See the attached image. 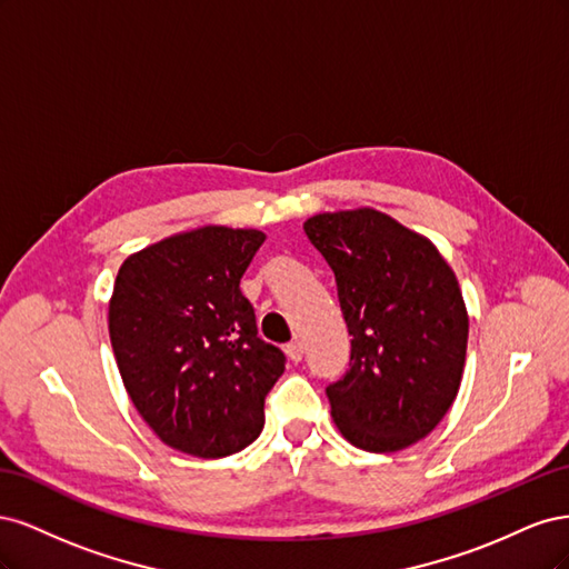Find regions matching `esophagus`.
I'll return each instance as SVG.
<instances>
[{
    "label": "esophagus",
    "instance_id": "esophagus-1",
    "mask_svg": "<svg viewBox=\"0 0 569 569\" xmlns=\"http://www.w3.org/2000/svg\"><path fill=\"white\" fill-rule=\"evenodd\" d=\"M287 356L291 358V360H295V363H299V360L303 358V353H306V347H303V343L297 339V341H291V343H287Z\"/></svg>",
    "mask_w": 569,
    "mask_h": 569
}]
</instances>
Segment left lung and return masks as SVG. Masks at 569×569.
Here are the masks:
<instances>
[{
	"mask_svg": "<svg viewBox=\"0 0 569 569\" xmlns=\"http://www.w3.org/2000/svg\"><path fill=\"white\" fill-rule=\"evenodd\" d=\"M303 232L335 272L351 363L327 387L332 420L356 449L393 453L425 439L453 406L470 316L432 239L360 209L318 213Z\"/></svg>",
	"mask_w": 569,
	"mask_h": 569,
	"instance_id": "1",
	"label": "left lung"
}]
</instances>
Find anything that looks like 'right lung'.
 Listing matches in <instances>:
<instances>
[{"label": "right lung", "instance_id": "right-lung-1", "mask_svg": "<svg viewBox=\"0 0 569 569\" xmlns=\"http://www.w3.org/2000/svg\"><path fill=\"white\" fill-rule=\"evenodd\" d=\"M261 230L201 226L130 253L109 299V337L137 412L187 456L226 458L261 435L284 356L256 330L239 280Z\"/></svg>", "mask_w": 569, "mask_h": 569}]
</instances>
